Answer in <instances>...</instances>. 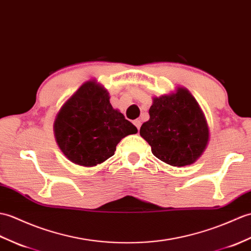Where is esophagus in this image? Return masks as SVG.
Wrapping results in <instances>:
<instances>
[{"label": "esophagus", "instance_id": "esophagus-1", "mask_svg": "<svg viewBox=\"0 0 251 251\" xmlns=\"http://www.w3.org/2000/svg\"><path fill=\"white\" fill-rule=\"evenodd\" d=\"M133 125H135L138 128V130H139L140 129V126H141V122H140L139 120L133 121Z\"/></svg>", "mask_w": 251, "mask_h": 251}]
</instances>
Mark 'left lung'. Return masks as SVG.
I'll list each match as a JSON object with an SVG mask.
<instances>
[{
  "instance_id": "left-lung-1",
  "label": "left lung",
  "mask_w": 251,
  "mask_h": 251,
  "mask_svg": "<svg viewBox=\"0 0 251 251\" xmlns=\"http://www.w3.org/2000/svg\"><path fill=\"white\" fill-rule=\"evenodd\" d=\"M150 120L140 135L147 140L157 158L173 167L194 164L204 152L209 131L206 120L189 91L177 87L176 93L153 98Z\"/></svg>"
}]
</instances>
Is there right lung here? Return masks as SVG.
<instances>
[{
  "label": "right lung",
  "instance_id": "right-lung-1",
  "mask_svg": "<svg viewBox=\"0 0 251 251\" xmlns=\"http://www.w3.org/2000/svg\"><path fill=\"white\" fill-rule=\"evenodd\" d=\"M107 90L87 81L63 104L54 121L57 145L75 165L94 167L114 155L116 145L137 128L110 103Z\"/></svg>",
  "mask_w": 251,
  "mask_h": 251
}]
</instances>
